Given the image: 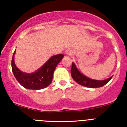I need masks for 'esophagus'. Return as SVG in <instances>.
<instances>
[{
    "label": "esophagus",
    "mask_w": 127,
    "mask_h": 127,
    "mask_svg": "<svg viewBox=\"0 0 127 127\" xmlns=\"http://www.w3.org/2000/svg\"><path fill=\"white\" fill-rule=\"evenodd\" d=\"M65 53L67 54V55H70L73 53V51H72V50H70V49H69V50H66Z\"/></svg>",
    "instance_id": "esophagus-1"
}]
</instances>
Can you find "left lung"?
Returning a JSON list of instances; mask_svg holds the SVG:
<instances>
[{
    "label": "left lung",
    "instance_id": "1",
    "mask_svg": "<svg viewBox=\"0 0 127 127\" xmlns=\"http://www.w3.org/2000/svg\"><path fill=\"white\" fill-rule=\"evenodd\" d=\"M70 74H71L72 77L73 78V79L75 81L77 82V83L82 85V86L92 88L102 87L104 85H105V84H107L113 77V76H111V77L108 78V79L102 81L95 80V79H90L89 77H86V76H84L83 74L81 73L79 71V70L76 68L74 63L73 62L72 64Z\"/></svg>",
    "mask_w": 127,
    "mask_h": 127
}]
</instances>
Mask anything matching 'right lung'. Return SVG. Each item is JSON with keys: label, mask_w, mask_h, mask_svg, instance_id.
<instances>
[{"label": "right lung", "mask_w": 127, "mask_h": 127, "mask_svg": "<svg viewBox=\"0 0 127 127\" xmlns=\"http://www.w3.org/2000/svg\"><path fill=\"white\" fill-rule=\"evenodd\" d=\"M14 51L12 57L11 66L14 77L19 83L24 88L30 90H41L50 85L52 81L53 72L58 63L64 55L59 54L53 56L40 69L33 73H25L18 69L14 64Z\"/></svg>", "instance_id": "add662e5"}]
</instances>
